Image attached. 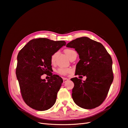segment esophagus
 I'll use <instances>...</instances> for the list:
<instances>
[{"instance_id":"34e87169","label":"esophagus","mask_w":128,"mask_h":128,"mask_svg":"<svg viewBox=\"0 0 128 128\" xmlns=\"http://www.w3.org/2000/svg\"><path fill=\"white\" fill-rule=\"evenodd\" d=\"M68 80H69V79H67V78H63L64 83L66 82H67Z\"/></svg>"}]
</instances>
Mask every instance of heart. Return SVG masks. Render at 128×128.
Returning <instances> with one entry per match:
<instances>
[{"label":"heart","instance_id":"1","mask_svg":"<svg viewBox=\"0 0 128 128\" xmlns=\"http://www.w3.org/2000/svg\"><path fill=\"white\" fill-rule=\"evenodd\" d=\"M64 52L66 54V55H67L69 57V58H70L71 56H72V54H74L76 53L75 51L73 49H66L64 50ZM58 52H56L52 54V57H51V62H52V64H54L56 62V60L58 57ZM71 71V70L70 68H60L58 69L57 71L59 74H61L66 75L68 74H69V72H70Z\"/></svg>","mask_w":128,"mask_h":128}]
</instances>
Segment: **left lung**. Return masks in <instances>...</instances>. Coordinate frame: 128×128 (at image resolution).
<instances>
[{"instance_id": "8db88e82", "label": "left lung", "mask_w": 128, "mask_h": 128, "mask_svg": "<svg viewBox=\"0 0 128 128\" xmlns=\"http://www.w3.org/2000/svg\"><path fill=\"white\" fill-rule=\"evenodd\" d=\"M66 47L74 48L79 56L75 75L86 77L85 81L71 79L73 100L82 108H95L105 100L114 80L111 56L101 43L86 37L71 41Z\"/></svg>"}]
</instances>
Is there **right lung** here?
Masks as SVG:
<instances>
[{"instance_id": "right-lung-1", "label": "right lung", "mask_w": 128, "mask_h": 128, "mask_svg": "<svg viewBox=\"0 0 128 128\" xmlns=\"http://www.w3.org/2000/svg\"><path fill=\"white\" fill-rule=\"evenodd\" d=\"M66 44L64 41L35 39L19 52L16 76L22 98L32 108L45 111L55 104L63 80L58 75H52L51 57ZM44 74L50 76L47 82L40 78Z\"/></svg>"}]
</instances>
